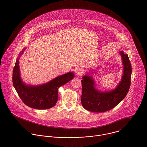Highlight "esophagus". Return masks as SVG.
Returning a JSON list of instances; mask_svg holds the SVG:
<instances>
[{
  "label": "esophagus",
  "instance_id": "1",
  "mask_svg": "<svg viewBox=\"0 0 147 147\" xmlns=\"http://www.w3.org/2000/svg\"><path fill=\"white\" fill-rule=\"evenodd\" d=\"M76 74L77 76H81L84 74V70H83L82 69H81V68H79V69H77L76 70Z\"/></svg>",
  "mask_w": 147,
  "mask_h": 147
}]
</instances>
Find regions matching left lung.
I'll return each instance as SVG.
<instances>
[{
    "instance_id": "8db88e82",
    "label": "left lung",
    "mask_w": 147,
    "mask_h": 147,
    "mask_svg": "<svg viewBox=\"0 0 147 147\" xmlns=\"http://www.w3.org/2000/svg\"><path fill=\"white\" fill-rule=\"evenodd\" d=\"M123 65V75L117 86L113 90L100 92L94 88V82L90 76H84L81 80L82 106L88 111L104 112L114 108L125 98L130 88L132 67L128 56L123 51L120 52Z\"/></svg>"
}]
</instances>
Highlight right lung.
Here are the masks:
<instances>
[{
	"instance_id": "add662e5",
	"label": "right lung",
	"mask_w": 147,
	"mask_h": 147,
	"mask_svg": "<svg viewBox=\"0 0 147 147\" xmlns=\"http://www.w3.org/2000/svg\"><path fill=\"white\" fill-rule=\"evenodd\" d=\"M23 52L17 58L13 72V83L18 95L25 105L33 109L44 110L53 107L58 98V89L73 79L74 73L69 72L41 85H26L21 80L19 66Z\"/></svg>"
}]
</instances>
